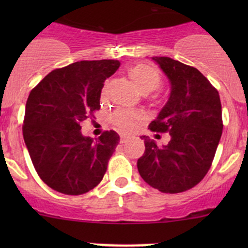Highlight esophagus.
<instances>
[{"mask_svg":"<svg viewBox=\"0 0 248 248\" xmlns=\"http://www.w3.org/2000/svg\"><path fill=\"white\" fill-rule=\"evenodd\" d=\"M128 139H129V136L126 135V134H121V135H120V142H121V143H124V142H127Z\"/></svg>","mask_w":248,"mask_h":248,"instance_id":"obj_1","label":"esophagus"}]
</instances>
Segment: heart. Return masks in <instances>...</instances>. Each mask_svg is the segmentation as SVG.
I'll return each mask as SVG.
<instances>
[{
	"instance_id": "1",
	"label": "heart",
	"mask_w": 248,
	"mask_h": 248,
	"mask_svg": "<svg viewBox=\"0 0 248 248\" xmlns=\"http://www.w3.org/2000/svg\"><path fill=\"white\" fill-rule=\"evenodd\" d=\"M127 75L135 85V87L142 94H149L157 88H160L162 84V76L158 69L149 64H139L133 65L127 70ZM141 120V115L135 112H124L119 110L112 116V122L122 132H132L135 128L136 124Z\"/></svg>"
}]
</instances>
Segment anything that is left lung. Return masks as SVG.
I'll list each match as a JSON object with an SVG mask.
<instances>
[{
  "label": "left lung",
  "mask_w": 248,
  "mask_h": 248,
  "mask_svg": "<svg viewBox=\"0 0 248 248\" xmlns=\"http://www.w3.org/2000/svg\"><path fill=\"white\" fill-rule=\"evenodd\" d=\"M170 82V96L149 124L153 132L170 135L157 146L148 136L138 160L141 177L166 193L186 191L204 178L211 167L221 133V104L218 91L195 67L169 57H153Z\"/></svg>",
  "instance_id": "left-lung-1"
}]
</instances>
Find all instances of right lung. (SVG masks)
<instances>
[{"label":"right lung","mask_w":248,"mask_h":248,"mask_svg":"<svg viewBox=\"0 0 248 248\" xmlns=\"http://www.w3.org/2000/svg\"><path fill=\"white\" fill-rule=\"evenodd\" d=\"M120 62L81 61L53 70L30 92L23 138L42 181L65 195H82L101 182L120 136L114 130L95 139L80 124L100 108L104 82Z\"/></svg>","instance_id":"obj_1"}]
</instances>
